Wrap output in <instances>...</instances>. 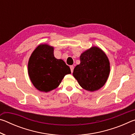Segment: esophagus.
I'll return each instance as SVG.
<instances>
[{
	"label": "esophagus",
	"instance_id": "34e87169",
	"mask_svg": "<svg viewBox=\"0 0 135 135\" xmlns=\"http://www.w3.org/2000/svg\"><path fill=\"white\" fill-rule=\"evenodd\" d=\"M70 69H71V73H73V70H74V66L71 65L70 66Z\"/></svg>",
	"mask_w": 135,
	"mask_h": 135
}]
</instances>
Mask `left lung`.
<instances>
[{
    "label": "left lung",
    "mask_w": 135,
    "mask_h": 135,
    "mask_svg": "<svg viewBox=\"0 0 135 135\" xmlns=\"http://www.w3.org/2000/svg\"><path fill=\"white\" fill-rule=\"evenodd\" d=\"M80 64L74 68L73 75L82 88L93 92L105 84L110 71L108 58L102 49L96 46L86 50L80 56Z\"/></svg>",
    "instance_id": "1"
}]
</instances>
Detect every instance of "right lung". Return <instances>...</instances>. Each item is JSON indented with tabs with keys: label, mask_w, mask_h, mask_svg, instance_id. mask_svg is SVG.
I'll return each instance as SVG.
<instances>
[{
	"label": "right lung",
	"mask_w": 135,
	"mask_h": 135,
	"mask_svg": "<svg viewBox=\"0 0 135 135\" xmlns=\"http://www.w3.org/2000/svg\"><path fill=\"white\" fill-rule=\"evenodd\" d=\"M28 73L34 86L41 92L56 89L66 74H71L70 67L62 59L54 56V47L38 45L30 57Z\"/></svg>",
	"instance_id": "add662e5"
}]
</instances>
